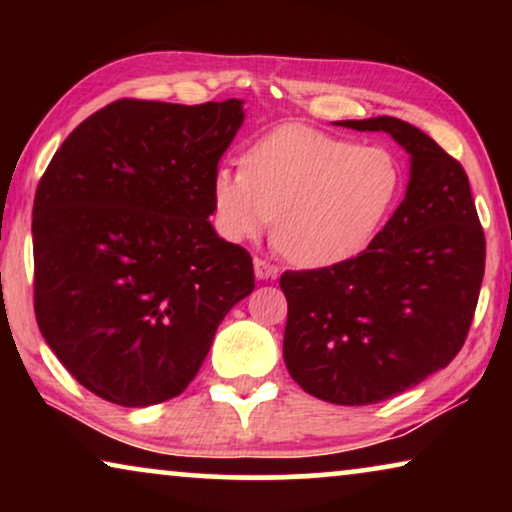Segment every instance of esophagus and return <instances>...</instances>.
<instances>
[{
  "mask_svg": "<svg viewBox=\"0 0 512 512\" xmlns=\"http://www.w3.org/2000/svg\"><path fill=\"white\" fill-rule=\"evenodd\" d=\"M254 272L258 279H275L279 275L277 265H272L270 261H263V258H254Z\"/></svg>",
  "mask_w": 512,
  "mask_h": 512,
  "instance_id": "esophagus-1",
  "label": "esophagus"
}]
</instances>
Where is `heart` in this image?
Here are the masks:
<instances>
[{
    "instance_id": "1",
    "label": "heart",
    "mask_w": 512,
    "mask_h": 512,
    "mask_svg": "<svg viewBox=\"0 0 512 512\" xmlns=\"http://www.w3.org/2000/svg\"><path fill=\"white\" fill-rule=\"evenodd\" d=\"M401 165L384 146H359L307 125H284L212 177L214 223L228 242L256 240L277 219V244L303 268L359 256L401 195Z\"/></svg>"
}]
</instances>
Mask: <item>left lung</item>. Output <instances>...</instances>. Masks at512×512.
Returning a JSON list of instances; mask_svg holds the SVG:
<instances>
[{
  "mask_svg": "<svg viewBox=\"0 0 512 512\" xmlns=\"http://www.w3.org/2000/svg\"><path fill=\"white\" fill-rule=\"evenodd\" d=\"M410 153L405 200L359 256L279 277L284 363L307 394L370 405L403 394L464 347L485 275L471 184L450 153L394 116L338 121Z\"/></svg>",
  "mask_w": 512,
  "mask_h": 512,
  "instance_id": "8db88e82",
  "label": "left lung"
}]
</instances>
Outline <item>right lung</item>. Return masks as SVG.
Here are the masks:
<instances>
[{"label": "right lung", "mask_w": 512, "mask_h": 512, "mask_svg": "<svg viewBox=\"0 0 512 512\" xmlns=\"http://www.w3.org/2000/svg\"><path fill=\"white\" fill-rule=\"evenodd\" d=\"M242 100H116L69 135L32 209L34 314L62 366L104 401L179 396L254 263L209 223Z\"/></svg>", "instance_id": "add662e5"}]
</instances>
